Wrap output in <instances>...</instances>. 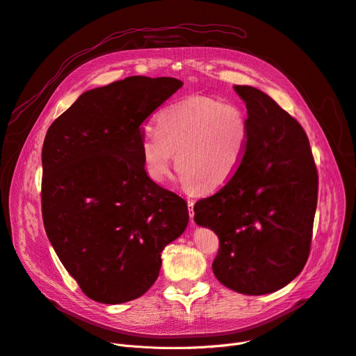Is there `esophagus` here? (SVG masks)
Wrapping results in <instances>:
<instances>
[{
  "mask_svg": "<svg viewBox=\"0 0 356 356\" xmlns=\"http://www.w3.org/2000/svg\"><path fill=\"white\" fill-rule=\"evenodd\" d=\"M194 201L193 200H188V208H189V218H191V222H194Z\"/></svg>",
  "mask_w": 356,
  "mask_h": 356,
  "instance_id": "34e87169",
  "label": "esophagus"
}]
</instances>
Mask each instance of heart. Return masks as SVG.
<instances>
[{
	"mask_svg": "<svg viewBox=\"0 0 356 356\" xmlns=\"http://www.w3.org/2000/svg\"><path fill=\"white\" fill-rule=\"evenodd\" d=\"M250 120L236 104L195 95L172 104L156 115V129L145 128L140 151L147 177L163 184L174 154L178 179L188 193L227 185L247 156Z\"/></svg>",
	"mask_w": 356,
	"mask_h": 356,
	"instance_id": "b5f03b06",
	"label": "heart"
}]
</instances>
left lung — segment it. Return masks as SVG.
Wrapping results in <instances>:
<instances>
[{
	"label": "left lung",
	"instance_id": "1",
	"mask_svg": "<svg viewBox=\"0 0 356 356\" xmlns=\"http://www.w3.org/2000/svg\"><path fill=\"white\" fill-rule=\"evenodd\" d=\"M234 90L247 105V156L227 185L195 204L194 220L220 238L216 280L243 295H264L288 285L308 261L318 172L295 118L261 90Z\"/></svg>",
	"mask_w": 356,
	"mask_h": 356
}]
</instances>
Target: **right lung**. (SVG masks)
<instances>
[{"mask_svg": "<svg viewBox=\"0 0 356 356\" xmlns=\"http://www.w3.org/2000/svg\"><path fill=\"white\" fill-rule=\"evenodd\" d=\"M182 87L134 75L90 90L51 124L42 145V221L81 291L122 304L156 281L161 252L188 225L186 202L143 167L141 124Z\"/></svg>", "mask_w": 356, "mask_h": 356, "instance_id": "obj_1", "label": "right lung"}]
</instances>
